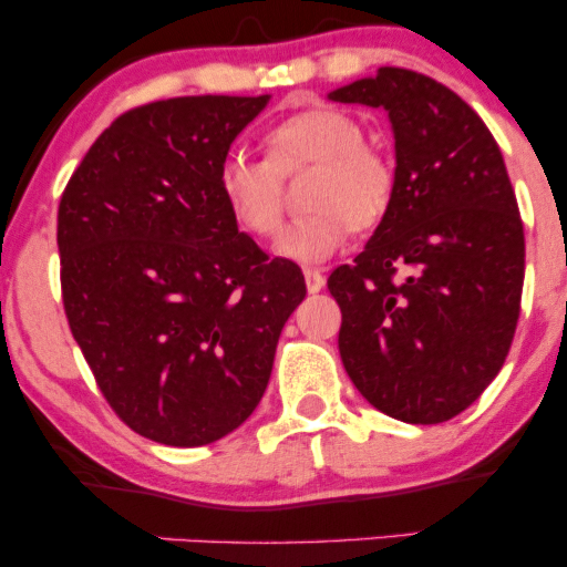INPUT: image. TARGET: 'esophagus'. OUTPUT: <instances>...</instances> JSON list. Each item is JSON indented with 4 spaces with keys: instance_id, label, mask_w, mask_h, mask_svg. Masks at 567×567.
Segmentation results:
<instances>
[{
    "instance_id": "34e87169",
    "label": "esophagus",
    "mask_w": 567,
    "mask_h": 567,
    "mask_svg": "<svg viewBox=\"0 0 567 567\" xmlns=\"http://www.w3.org/2000/svg\"><path fill=\"white\" fill-rule=\"evenodd\" d=\"M303 279H306V290L309 292H320L324 288V275L320 269H306Z\"/></svg>"
}]
</instances>
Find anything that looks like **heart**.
<instances>
[{"mask_svg":"<svg viewBox=\"0 0 567 567\" xmlns=\"http://www.w3.org/2000/svg\"><path fill=\"white\" fill-rule=\"evenodd\" d=\"M266 159L229 152L218 165V194L239 229L275 237L285 213V175L317 165L306 207L279 234L277 252L315 266L343 250L354 226L368 229L386 216L394 199V165L381 148L362 141L354 116L330 106L292 112L266 130Z\"/></svg>","mask_w":567,"mask_h":567,"instance_id":"heart-1","label":"heart"}]
</instances>
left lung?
Instances as JSON below:
<instances>
[{
	"instance_id": "1",
	"label": "left lung",
	"mask_w": 567,
	"mask_h": 567,
	"mask_svg": "<svg viewBox=\"0 0 567 567\" xmlns=\"http://www.w3.org/2000/svg\"><path fill=\"white\" fill-rule=\"evenodd\" d=\"M389 112L394 199L354 264L330 275L338 351L373 408L442 424L498 375L519 320L525 234L498 143L432 76L383 66L330 93Z\"/></svg>"
}]
</instances>
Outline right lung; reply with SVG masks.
Here are the masks:
<instances>
[{"label": "right lung", "instance_id": "1", "mask_svg": "<svg viewBox=\"0 0 567 567\" xmlns=\"http://www.w3.org/2000/svg\"><path fill=\"white\" fill-rule=\"evenodd\" d=\"M269 95H188L116 116L58 205L71 336L125 424L162 445L234 432L306 296L298 264L237 229L218 165Z\"/></svg>", "mask_w": 567, "mask_h": 567}]
</instances>
